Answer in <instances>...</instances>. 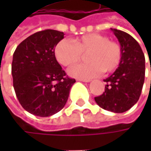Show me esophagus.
<instances>
[{"label": "esophagus", "instance_id": "esophagus-1", "mask_svg": "<svg viewBox=\"0 0 151 151\" xmlns=\"http://www.w3.org/2000/svg\"><path fill=\"white\" fill-rule=\"evenodd\" d=\"M77 81H83V82H90L91 80H90V79H77Z\"/></svg>", "mask_w": 151, "mask_h": 151}]
</instances>
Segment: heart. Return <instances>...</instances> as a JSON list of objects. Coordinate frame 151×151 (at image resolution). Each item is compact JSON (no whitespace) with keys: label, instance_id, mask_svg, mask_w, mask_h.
<instances>
[{"label":"heart","instance_id":"1","mask_svg":"<svg viewBox=\"0 0 151 151\" xmlns=\"http://www.w3.org/2000/svg\"><path fill=\"white\" fill-rule=\"evenodd\" d=\"M88 63L74 65L69 69L70 76L79 79H91L101 72L111 73L119 66L122 60V49L117 42L99 33H88L75 38L72 44L61 40L56 45L55 55L58 62L64 66L77 63L81 54H86Z\"/></svg>","mask_w":151,"mask_h":151}]
</instances>
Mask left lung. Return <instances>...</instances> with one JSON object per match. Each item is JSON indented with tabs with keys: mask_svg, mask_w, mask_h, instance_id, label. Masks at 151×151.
I'll use <instances>...</instances> for the list:
<instances>
[{
	"mask_svg": "<svg viewBox=\"0 0 151 151\" xmlns=\"http://www.w3.org/2000/svg\"><path fill=\"white\" fill-rule=\"evenodd\" d=\"M122 49V60L118 69L107 79L105 91L95 101L101 108L124 113L136 103L145 81V59L141 47L129 33L113 29ZM151 70V67H150Z\"/></svg>",
	"mask_w": 151,
	"mask_h": 151,
	"instance_id": "obj_1",
	"label": "left lung"
}]
</instances>
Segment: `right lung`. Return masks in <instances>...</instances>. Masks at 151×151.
<instances>
[{"mask_svg":"<svg viewBox=\"0 0 151 151\" xmlns=\"http://www.w3.org/2000/svg\"><path fill=\"white\" fill-rule=\"evenodd\" d=\"M64 35L53 29L35 32L13 54L12 75L16 95L22 107L35 116L50 117L60 112L76 82L67 77L55 58V47Z\"/></svg>","mask_w":151,"mask_h":151,"instance_id":"obj_1","label":"right lung"}]
</instances>
